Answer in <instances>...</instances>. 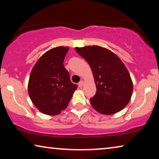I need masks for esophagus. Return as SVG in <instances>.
I'll list each match as a JSON object with an SVG mask.
<instances>
[{
	"mask_svg": "<svg viewBox=\"0 0 159 159\" xmlns=\"http://www.w3.org/2000/svg\"><path fill=\"white\" fill-rule=\"evenodd\" d=\"M84 81H83V80H81V81H80L79 83V86L80 88H81V87H83V85H84Z\"/></svg>",
	"mask_w": 159,
	"mask_h": 159,
	"instance_id": "1",
	"label": "esophagus"
}]
</instances>
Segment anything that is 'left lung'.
<instances>
[{
  "instance_id": "left-lung-1",
  "label": "left lung",
  "mask_w": 159,
  "mask_h": 159,
  "mask_svg": "<svg viewBox=\"0 0 159 159\" xmlns=\"http://www.w3.org/2000/svg\"><path fill=\"white\" fill-rule=\"evenodd\" d=\"M75 50L92 69L97 92L90 104L102 114H114L127 106L133 90V81L124 64L111 50L98 45Z\"/></svg>"
}]
</instances>
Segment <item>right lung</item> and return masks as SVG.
Here are the masks:
<instances>
[{
    "mask_svg": "<svg viewBox=\"0 0 159 159\" xmlns=\"http://www.w3.org/2000/svg\"><path fill=\"white\" fill-rule=\"evenodd\" d=\"M69 47L60 46L45 52L31 70L28 92L31 102L43 114H60L68 106L78 86L71 83L64 60Z\"/></svg>",
    "mask_w": 159,
    "mask_h": 159,
    "instance_id": "add662e5",
    "label": "right lung"
}]
</instances>
